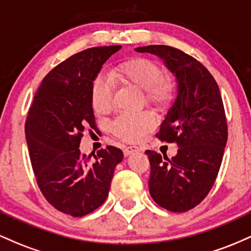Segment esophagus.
<instances>
[{
    "label": "esophagus",
    "instance_id": "esophagus-1",
    "mask_svg": "<svg viewBox=\"0 0 251 251\" xmlns=\"http://www.w3.org/2000/svg\"><path fill=\"white\" fill-rule=\"evenodd\" d=\"M137 151H139V149H138L137 146H126V148L124 149V154L129 155L133 153V152H137Z\"/></svg>",
    "mask_w": 251,
    "mask_h": 251
}]
</instances>
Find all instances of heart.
I'll return each instance as SVG.
<instances>
[{"mask_svg":"<svg viewBox=\"0 0 251 251\" xmlns=\"http://www.w3.org/2000/svg\"><path fill=\"white\" fill-rule=\"evenodd\" d=\"M116 79L124 83L143 89L146 101L151 105L166 106L176 93L174 77L163 75V70L153 60L144 56L131 57L118 63L112 72ZM113 100V88L106 77L98 76L91 85V103L94 112L105 114L109 112ZM157 125L154 117L148 112L135 114H120L109 125V129L124 142L135 143L145 138Z\"/></svg>","mask_w":251,"mask_h":251,"instance_id":"b5f03b06","label":"heart"}]
</instances>
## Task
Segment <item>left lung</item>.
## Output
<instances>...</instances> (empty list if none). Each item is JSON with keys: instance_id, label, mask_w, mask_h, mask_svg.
<instances>
[{"instance_id": "1", "label": "left lung", "mask_w": 251, "mask_h": 251, "mask_svg": "<svg viewBox=\"0 0 251 251\" xmlns=\"http://www.w3.org/2000/svg\"><path fill=\"white\" fill-rule=\"evenodd\" d=\"M135 50L163 59L178 82L177 98L155 135L179 149L171 159L145 152L151 165L150 194L169 211H189L208 196L223 159L227 124L220 88L200 61L180 50L152 45Z\"/></svg>"}]
</instances>
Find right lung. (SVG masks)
<instances>
[{
	"label": "right lung",
	"instance_id": "1",
	"mask_svg": "<svg viewBox=\"0 0 251 251\" xmlns=\"http://www.w3.org/2000/svg\"><path fill=\"white\" fill-rule=\"evenodd\" d=\"M122 46L93 47L54 67L36 91L25 120V139L36 183L50 205L82 217L108 196L120 149L107 146L92 158L79 146L86 127L96 129L91 85Z\"/></svg>",
	"mask_w": 251,
	"mask_h": 251
}]
</instances>
